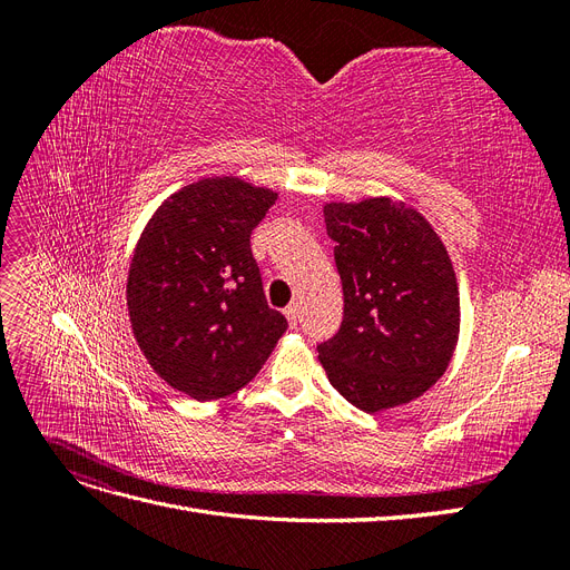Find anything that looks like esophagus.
Masks as SVG:
<instances>
[{"label": "esophagus", "mask_w": 570, "mask_h": 570, "mask_svg": "<svg viewBox=\"0 0 570 570\" xmlns=\"http://www.w3.org/2000/svg\"><path fill=\"white\" fill-rule=\"evenodd\" d=\"M285 316H287V323L289 325H297L299 323V304H289L285 308Z\"/></svg>", "instance_id": "34e87169"}]
</instances>
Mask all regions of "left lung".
Listing matches in <instances>:
<instances>
[{"instance_id":"8db88e82","label":"left lung","mask_w":570,"mask_h":570,"mask_svg":"<svg viewBox=\"0 0 570 570\" xmlns=\"http://www.w3.org/2000/svg\"><path fill=\"white\" fill-rule=\"evenodd\" d=\"M344 316L318 347L331 385L377 413L416 400L444 375L461 327L454 264L430 220L392 197L327 202Z\"/></svg>"}]
</instances>
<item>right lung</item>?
Instances as JSON below:
<instances>
[{
  "mask_svg": "<svg viewBox=\"0 0 570 570\" xmlns=\"http://www.w3.org/2000/svg\"><path fill=\"white\" fill-rule=\"evenodd\" d=\"M275 199L237 176L199 178L161 202L132 249L126 302L137 347L197 402L245 387L287 327L249 247Z\"/></svg>",
  "mask_w": 570,
  "mask_h": 570,
  "instance_id": "1",
  "label": "right lung"
}]
</instances>
